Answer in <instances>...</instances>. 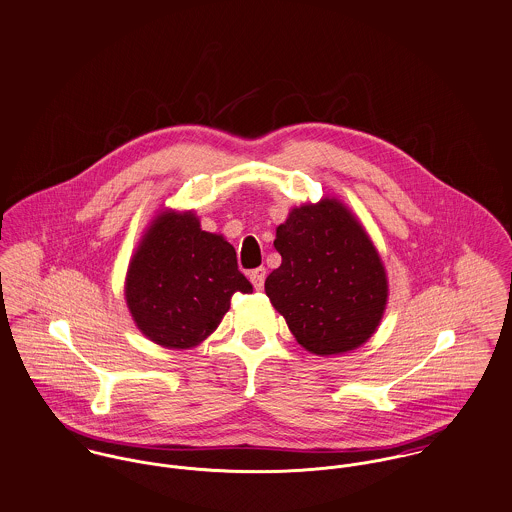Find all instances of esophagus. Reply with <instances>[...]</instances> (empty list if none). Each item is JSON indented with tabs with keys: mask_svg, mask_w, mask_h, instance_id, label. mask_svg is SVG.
<instances>
[{
	"mask_svg": "<svg viewBox=\"0 0 512 512\" xmlns=\"http://www.w3.org/2000/svg\"><path fill=\"white\" fill-rule=\"evenodd\" d=\"M265 277H267V269H265V267H257V269H253V271L249 273V279H251V283H253V286H255L257 290L263 288Z\"/></svg>",
	"mask_w": 512,
	"mask_h": 512,
	"instance_id": "obj_1",
	"label": "esophagus"
}]
</instances>
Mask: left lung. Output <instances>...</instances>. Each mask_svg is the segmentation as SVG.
Returning a JSON list of instances; mask_svg holds the SVG:
<instances>
[{
  "instance_id": "1",
  "label": "left lung",
  "mask_w": 512,
  "mask_h": 512,
  "mask_svg": "<svg viewBox=\"0 0 512 512\" xmlns=\"http://www.w3.org/2000/svg\"><path fill=\"white\" fill-rule=\"evenodd\" d=\"M283 263L265 292L296 341L316 355H338L369 340L381 324L389 283L359 220L336 198L292 208L277 228Z\"/></svg>"
}]
</instances>
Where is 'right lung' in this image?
<instances>
[{
  "instance_id": "add662e5",
  "label": "right lung",
  "mask_w": 512,
  "mask_h": 512,
  "mask_svg": "<svg viewBox=\"0 0 512 512\" xmlns=\"http://www.w3.org/2000/svg\"><path fill=\"white\" fill-rule=\"evenodd\" d=\"M253 286L237 269L233 245L202 231L192 212H161L143 235L125 279L137 328L169 349H190L222 322L235 292Z\"/></svg>"
}]
</instances>
